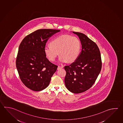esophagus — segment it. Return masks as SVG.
Listing matches in <instances>:
<instances>
[{
    "label": "esophagus",
    "instance_id": "esophagus-1",
    "mask_svg": "<svg viewBox=\"0 0 123 123\" xmlns=\"http://www.w3.org/2000/svg\"><path fill=\"white\" fill-rule=\"evenodd\" d=\"M63 68V67H61V66H58V67L57 70H60V69H62Z\"/></svg>",
    "mask_w": 123,
    "mask_h": 123
}]
</instances>
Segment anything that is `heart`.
I'll list each match as a JSON object with an SVG mask.
<instances>
[{"mask_svg": "<svg viewBox=\"0 0 123 123\" xmlns=\"http://www.w3.org/2000/svg\"><path fill=\"white\" fill-rule=\"evenodd\" d=\"M81 44L79 38L69 35H59L54 38L50 45H45L44 53L51 61H54L58 55L61 63H72L78 58Z\"/></svg>", "mask_w": 123, "mask_h": 123, "instance_id": "1", "label": "heart"}]
</instances>
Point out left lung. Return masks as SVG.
<instances>
[{
  "label": "left lung",
  "instance_id": "left-lung-1",
  "mask_svg": "<svg viewBox=\"0 0 123 123\" xmlns=\"http://www.w3.org/2000/svg\"><path fill=\"white\" fill-rule=\"evenodd\" d=\"M73 33L79 38L82 49L74 62L64 67V82L68 90L78 94L87 90L94 84L101 70L102 60L95 43L83 33Z\"/></svg>",
  "mask_w": 123,
  "mask_h": 123
}]
</instances>
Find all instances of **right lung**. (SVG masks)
<instances>
[{"label": "right lung", "mask_w": 123, "mask_h": 123, "mask_svg": "<svg viewBox=\"0 0 123 123\" xmlns=\"http://www.w3.org/2000/svg\"><path fill=\"white\" fill-rule=\"evenodd\" d=\"M60 30L39 29L23 39L19 45L16 67L23 83L31 90L40 91L48 87L58 66L46 57L44 47L50 37Z\"/></svg>", "instance_id": "obj_1"}]
</instances>
